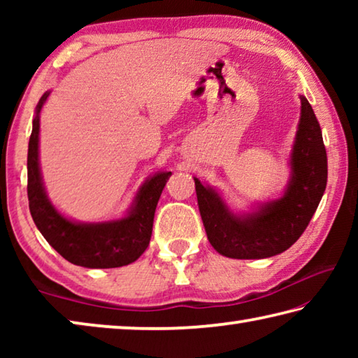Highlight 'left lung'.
Instances as JSON below:
<instances>
[{"instance_id":"obj_1","label":"left lung","mask_w":358,"mask_h":358,"mask_svg":"<svg viewBox=\"0 0 358 358\" xmlns=\"http://www.w3.org/2000/svg\"><path fill=\"white\" fill-rule=\"evenodd\" d=\"M292 153L290 180L280 199L237 215L213 187L197 178L196 194L208 241L230 259H265L289 250L310 224L327 186V151L319 121L305 96Z\"/></svg>"}]
</instances>
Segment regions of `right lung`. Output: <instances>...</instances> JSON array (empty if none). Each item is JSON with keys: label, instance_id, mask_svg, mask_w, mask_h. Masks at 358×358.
Segmentation results:
<instances>
[{"label": "right lung", "instance_id": "add662e5", "mask_svg": "<svg viewBox=\"0 0 358 358\" xmlns=\"http://www.w3.org/2000/svg\"><path fill=\"white\" fill-rule=\"evenodd\" d=\"M48 94L39 99L28 143V201L39 232L53 250L71 264L87 268L129 265L147 250L155 210L172 172H159L141 186L128 215L107 222H76L64 217L48 201L39 169V113Z\"/></svg>", "mask_w": 358, "mask_h": 358}]
</instances>
